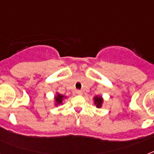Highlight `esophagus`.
<instances>
[{"instance_id": "1", "label": "esophagus", "mask_w": 154, "mask_h": 154, "mask_svg": "<svg viewBox=\"0 0 154 154\" xmlns=\"http://www.w3.org/2000/svg\"><path fill=\"white\" fill-rule=\"evenodd\" d=\"M76 94H78V95H82L83 93H82V90H76Z\"/></svg>"}]
</instances>
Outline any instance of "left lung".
<instances>
[{
    "mask_svg": "<svg viewBox=\"0 0 154 154\" xmlns=\"http://www.w3.org/2000/svg\"><path fill=\"white\" fill-rule=\"evenodd\" d=\"M94 104L96 105L97 108H101L102 107L103 104H104V99L101 96L97 95V96L94 97Z\"/></svg>",
    "mask_w": 154,
    "mask_h": 154,
    "instance_id": "1",
    "label": "left lung"
}]
</instances>
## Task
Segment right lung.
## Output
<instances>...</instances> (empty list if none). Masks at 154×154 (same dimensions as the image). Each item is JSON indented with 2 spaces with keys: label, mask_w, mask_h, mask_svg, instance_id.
<instances>
[{
  "label": "right lung",
  "mask_w": 154,
  "mask_h": 154,
  "mask_svg": "<svg viewBox=\"0 0 154 154\" xmlns=\"http://www.w3.org/2000/svg\"><path fill=\"white\" fill-rule=\"evenodd\" d=\"M67 98V97L65 96V95H62V94H59L58 92H56L55 96H54V105L55 106H58V105H63V101L65 100V99Z\"/></svg>",
  "instance_id": "right-lung-1"
}]
</instances>
